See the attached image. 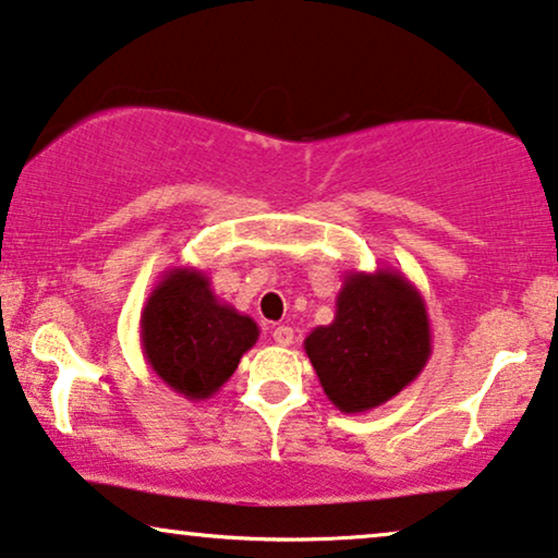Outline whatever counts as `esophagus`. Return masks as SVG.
<instances>
[{
	"label": "esophagus",
	"instance_id": "esophagus-1",
	"mask_svg": "<svg viewBox=\"0 0 558 558\" xmlns=\"http://www.w3.org/2000/svg\"><path fill=\"white\" fill-rule=\"evenodd\" d=\"M272 340L275 344H280V348H288V344H293V329L291 327H275L272 329Z\"/></svg>",
	"mask_w": 558,
	"mask_h": 558
}]
</instances>
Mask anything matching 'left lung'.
Wrapping results in <instances>:
<instances>
[{
    "label": "left lung",
    "instance_id": "left-lung-1",
    "mask_svg": "<svg viewBox=\"0 0 558 558\" xmlns=\"http://www.w3.org/2000/svg\"><path fill=\"white\" fill-rule=\"evenodd\" d=\"M327 399L344 414L371 412L404 391L433 355L425 299L404 272L350 270L335 319L303 340Z\"/></svg>",
    "mask_w": 558,
    "mask_h": 558
}]
</instances>
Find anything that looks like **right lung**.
Listing matches in <instances>:
<instances>
[{
  "label": "right lung",
  "instance_id": "right-lung-1",
  "mask_svg": "<svg viewBox=\"0 0 558 558\" xmlns=\"http://www.w3.org/2000/svg\"><path fill=\"white\" fill-rule=\"evenodd\" d=\"M257 337V322L218 299L197 267H169L141 308L146 363L187 401L221 391Z\"/></svg>",
  "mask_w": 558,
  "mask_h": 558
}]
</instances>
